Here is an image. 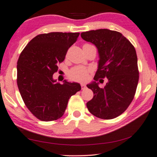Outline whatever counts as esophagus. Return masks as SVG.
<instances>
[{
	"label": "esophagus",
	"mask_w": 157,
	"mask_h": 157,
	"mask_svg": "<svg viewBox=\"0 0 157 157\" xmlns=\"http://www.w3.org/2000/svg\"><path fill=\"white\" fill-rule=\"evenodd\" d=\"M81 87H82V90H84V89L86 88V85L84 83H82L81 84Z\"/></svg>",
	"instance_id": "esophagus-1"
}]
</instances>
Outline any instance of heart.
Returning a JSON list of instances; mask_svg holds the SVG:
<instances>
[{
	"label": "heart",
	"mask_w": 157,
	"mask_h": 157,
	"mask_svg": "<svg viewBox=\"0 0 157 157\" xmlns=\"http://www.w3.org/2000/svg\"><path fill=\"white\" fill-rule=\"evenodd\" d=\"M90 70L85 67H75L69 72V78L76 82H85L87 80Z\"/></svg>",
	"instance_id": "heart-1"
}]
</instances>
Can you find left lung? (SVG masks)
Masks as SVG:
<instances>
[{
    "instance_id": "1",
    "label": "left lung",
    "mask_w": 157,
    "mask_h": 157,
    "mask_svg": "<svg viewBox=\"0 0 157 157\" xmlns=\"http://www.w3.org/2000/svg\"><path fill=\"white\" fill-rule=\"evenodd\" d=\"M84 40L97 46L99 65L94 79H108L104 87L93 82L86 85L94 97L86 103L89 111L101 119L115 118L122 114L134 99L139 80L135 48L120 32L107 29L81 33Z\"/></svg>"
}]
</instances>
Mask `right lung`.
Instances as JSON below:
<instances>
[{
  "label": "right lung",
  "mask_w": 157,
  "mask_h": 157,
  "mask_svg": "<svg viewBox=\"0 0 157 157\" xmlns=\"http://www.w3.org/2000/svg\"><path fill=\"white\" fill-rule=\"evenodd\" d=\"M79 33L50 32L37 35L20 53L17 83L25 104L39 120L52 121L62 117L71 96L81 90L76 82H56L53 75L63 61Z\"/></svg>",
  "instance_id": "1"
}]
</instances>
